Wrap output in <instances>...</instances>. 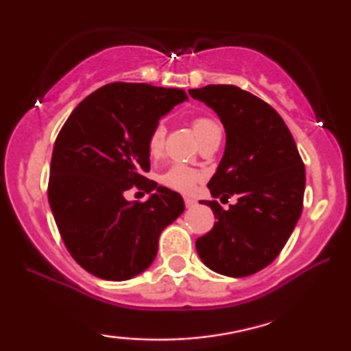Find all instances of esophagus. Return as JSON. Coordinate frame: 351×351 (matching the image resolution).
<instances>
[{"mask_svg":"<svg viewBox=\"0 0 351 351\" xmlns=\"http://www.w3.org/2000/svg\"><path fill=\"white\" fill-rule=\"evenodd\" d=\"M184 201H185V206H186V208H193V206L196 204V201L193 199V198H189V196H186V198H184Z\"/></svg>","mask_w":351,"mask_h":351,"instance_id":"1","label":"esophagus"}]
</instances>
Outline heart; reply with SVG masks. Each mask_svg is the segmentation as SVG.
Returning a JSON list of instances; mask_svg holds the SVG:
<instances>
[{
    "mask_svg": "<svg viewBox=\"0 0 351 351\" xmlns=\"http://www.w3.org/2000/svg\"><path fill=\"white\" fill-rule=\"evenodd\" d=\"M191 128H193L195 136L201 141L206 134L213 132L214 129H219L210 118L198 117L191 121ZM165 138H166V126L162 123H158L155 128L152 129V132L148 134L147 141V150L150 153V156H160L165 147ZM201 180V174L198 171L191 169L189 166L184 165H172L171 167L162 172L160 176V182L167 189L180 191V193H191Z\"/></svg>",
    "mask_w": 351,
    "mask_h": 351,
    "instance_id": "heart-1",
    "label": "heart"
}]
</instances>
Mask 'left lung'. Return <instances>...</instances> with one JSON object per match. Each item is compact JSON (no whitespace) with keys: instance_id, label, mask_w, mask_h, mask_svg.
Listing matches in <instances>:
<instances>
[{"instance_id":"left-lung-1","label":"left lung","mask_w":351,"mask_h":351,"mask_svg":"<svg viewBox=\"0 0 351 351\" xmlns=\"http://www.w3.org/2000/svg\"><path fill=\"white\" fill-rule=\"evenodd\" d=\"M189 93L219 114L227 134L222 161L208 184L210 195L222 203L238 198L227 210L219 201H204L217 222L196 239V251L220 275H254L275 261L300 217L304 161L286 123L262 99L232 84Z\"/></svg>"}]
</instances>
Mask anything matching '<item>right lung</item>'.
<instances>
[{
    "label": "right lung",
    "mask_w": 351,
    "mask_h": 351,
    "mask_svg": "<svg viewBox=\"0 0 351 351\" xmlns=\"http://www.w3.org/2000/svg\"><path fill=\"white\" fill-rule=\"evenodd\" d=\"M185 90L112 83L88 95L52 150L47 198L65 247L90 275L131 280L155 261L162 230L184 213L179 193L147 179L148 134ZM132 186L152 193L128 202Z\"/></svg>",
    "instance_id": "add662e5"
}]
</instances>
